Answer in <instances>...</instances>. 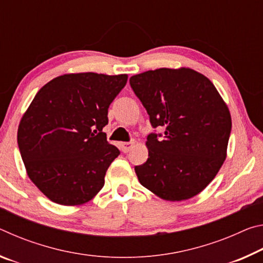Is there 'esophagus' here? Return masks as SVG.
Masks as SVG:
<instances>
[{
	"mask_svg": "<svg viewBox=\"0 0 263 263\" xmlns=\"http://www.w3.org/2000/svg\"><path fill=\"white\" fill-rule=\"evenodd\" d=\"M135 145V141H130V142H122V149L124 153H127L128 151L132 148V146Z\"/></svg>",
	"mask_w": 263,
	"mask_h": 263,
	"instance_id": "esophagus-1",
	"label": "esophagus"
}]
</instances>
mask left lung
Returning <instances> with one entry per match:
<instances>
[{
    "mask_svg": "<svg viewBox=\"0 0 263 263\" xmlns=\"http://www.w3.org/2000/svg\"><path fill=\"white\" fill-rule=\"evenodd\" d=\"M130 84L152 126L164 128L161 139L147 137V161L135 167L138 180L164 201L198 195L228 155V104L210 80L186 67L147 70L131 77Z\"/></svg>",
    "mask_w": 263,
    "mask_h": 263,
    "instance_id": "left-lung-1",
    "label": "left lung"
}]
</instances>
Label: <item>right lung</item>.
Masks as SVG:
<instances>
[{"instance_id":"1","label":"right lung","mask_w":263,"mask_h":263,"mask_svg":"<svg viewBox=\"0 0 263 263\" xmlns=\"http://www.w3.org/2000/svg\"><path fill=\"white\" fill-rule=\"evenodd\" d=\"M126 82L127 74L60 75L41 88L22 116L17 142L26 174L52 202L81 205L103 188L119 151L102 130Z\"/></svg>"}]
</instances>
